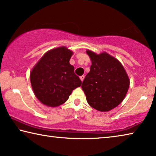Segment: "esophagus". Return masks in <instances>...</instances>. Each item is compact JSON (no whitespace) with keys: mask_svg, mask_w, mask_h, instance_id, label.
I'll list each match as a JSON object with an SVG mask.
<instances>
[{"mask_svg":"<svg viewBox=\"0 0 156 156\" xmlns=\"http://www.w3.org/2000/svg\"><path fill=\"white\" fill-rule=\"evenodd\" d=\"M80 80H81V81H83V80H84V76H83V75H82V76H80Z\"/></svg>","mask_w":156,"mask_h":156,"instance_id":"obj_1","label":"esophagus"}]
</instances>
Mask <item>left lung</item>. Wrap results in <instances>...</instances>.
Returning a JSON list of instances; mask_svg holds the SVG:
<instances>
[{
  "label": "left lung",
  "instance_id": "obj_1",
  "mask_svg": "<svg viewBox=\"0 0 156 156\" xmlns=\"http://www.w3.org/2000/svg\"><path fill=\"white\" fill-rule=\"evenodd\" d=\"M92 61L90 70L81 85L89 105L101 112L115 108L123 101L129 79L123 66L108 53L86 51Z\"/></svg>",
  "mask_w": 156,
  "mask_h": 156
}]
</instances>
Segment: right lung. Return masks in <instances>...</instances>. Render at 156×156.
<instances>
[{"instance_id":"right-lung-1","label":"right lung","mask_w":156,"mask_h":156,"mask_svg":"<svg viewBox=\"0 0 156 156\" xmlns=\"http://www.w3.org/2000/svg\"><path fill=\"white\" fill-rule=\"evenodd\" d=\"M73 52L66 47L50 50L41 58L30 73V81L37 98L44 105L57 107L68 100L81 81L70 59Z\"/></svg>"}]
</instances>
